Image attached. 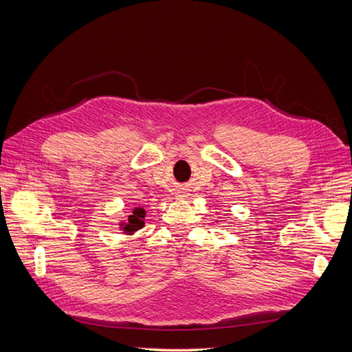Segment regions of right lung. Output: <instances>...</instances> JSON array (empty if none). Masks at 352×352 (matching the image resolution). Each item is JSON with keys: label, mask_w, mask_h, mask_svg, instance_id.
I'll return each instance as SVG.
<instances>
[{"label": "right lung", "mask_w": 352, "mask_h": 352, "mask_svg": "<svg viewBox=\"0 0 352 352\" xmlns=\"http://www.w3.org/2000/svg\"><path fill=\"white\" fill-rule=\"evenodd\" d=\"M144 217H145V210L144 208H141V207L133 208L132 214L127 217V220L120 223L123 232L127 233V235H132L133 232L144 228Z\"/></svg>", "instance_id": "1"}]
</instances>
